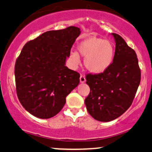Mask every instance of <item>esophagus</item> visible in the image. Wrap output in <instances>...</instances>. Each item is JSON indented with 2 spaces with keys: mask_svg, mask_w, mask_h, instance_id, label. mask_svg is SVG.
Returning a JSON list of instances; mask_svg holds the SVG:
<instances>
[{
  "mask_svg": "<svg viewBox=\"0 0 152 152\" xmlns=\"http://www.w3.org/2000/svg\"><path fill=\"white\" fill-rule=\"evenodd\" d=\"M80 83H85V81H86V79H85V77L83 75H80Z\"/></svg>",
  "mask_w": 152,
  "mask_h": 152,
  "instance_id": "34e87169",
  "label": "esophagus"
}]
</instances>
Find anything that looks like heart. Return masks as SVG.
Here are the masks:
<instances>
[{"mask_svg": "<svg viewBox=\"0 0 152 152\" xmlns=\"http://www.w3.org/2000/svg\"><path fill=\"white\" fill-rule=\"evenodd\" d=\"M78 52L85 57L84 64L90 72L98 74L110 67L114 58V48L107 40L90 37L82 41L77 46ZM70 58L75 63L79 62V55L72 53Z\"/></svg>", "mask_w": 152, "mask_h": 152, "instance_id": "heart-1", "label": "heart"}]
</instances>
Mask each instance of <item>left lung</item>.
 I'll return each mask as SVG.
<instances>
[{"instance_id": "left-lung-1", "label": "left lung", "mask_w": 152, "mask_h": 152, "mask_svg": "<svg viewBox=\"0 0 152 152\" xmlns=\"http://www.w3.org/2000/svg\"><path fill=\"white\" fill-rule=\"evenodd\" d=\"M113 62L106 70L87 74L90 88L85 103L89 114L100 122H110L124 114L132 104L141 80V69L135 51L118 34Z\"/></svg>"}]
</instances>
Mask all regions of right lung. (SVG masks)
Listing matches in <instances>:
<instances>
[{"instance_id":"obj_1","label":"right lung","mask_w":152,"mask_h":152,"mask_svg":"<svg viewBox=\"0 0 152 152\" xmlns=\"http://www.w3.org/2000/svg\"><path fill=\"white\" fill-rule=\"evenodd\" d=\"M80 34L75 26L47 31L27 42L16 59L18 98L35 117L49 119L56 115L66 97L79 85V73L65 64Z\"/></svg>"}]
</instances>
